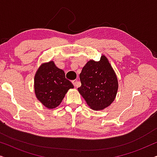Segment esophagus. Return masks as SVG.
<instances>
[{
    "label": "esophagus",
    "mask_w": 157,
    "mask_h": 157,
    "mask_svg": "<svg viewBox=\"0 0 157 157\" xmlns=\"http://www.w3.org/2000/svg\"><path fill=\"white\" fill-rule=\"evenodd\" d=\"M72 82H73V83H74V86H75V87L80 86V85H81V82L78 80V79H76V80H74V81H72Z\"/></svg>",
    "instance_id": "34e87169"
}]
</instances>
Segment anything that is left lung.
I'll use <instances>...</instances> for the list:
<instances>
[{"label":"left lung","mask_w":157,"mask_h":157,"mask_svg":"<svg viewBox=\"0 0 157 157\" xmlns=\"http://www.w3.org/2000/svg\"><path fill=\"white\" fill-rule=\"evenodd\" d=\"M79 93L94 110H101L113 101L118 90L117 76L106 56L99 61L91 60L79 75Z\"/></svg>","instance_id":"left-lung-1"}]
</instances>
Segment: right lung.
I'll use <instances>...</instances> for the list:
<instances>
[{"label": "right lung", "mask_w": 157, "mask_h": 157, "mask_svg": "<svg viewBox=\"0 0 157 157\" xmlns=\"http://www.w3.org/2000/svg\"><path fill=\"white\" fill-rule=\"evenodd\" d=\"M74 85L66 78L63 70L57 68L53 61L42 64L34 78V89L38 100L48 109L61 104L65 94Z\"/></svg>", "instance_id": "obj_1"}]
</instances>
